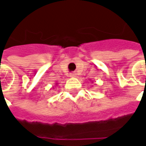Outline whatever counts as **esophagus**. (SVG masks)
<instances>
[{"label": "esophagus", "instance_id": "esophagus-1", "mask_svg": "<svg viewBox=\"0 0 146 146\" xmlns=\"http://www.w3.org/2000/svg\"><path fill=\"white\" fill-rule=\"evenodd\" d=\"M76 76V73H71L70 74V77H75Z\"/></svg>", "mask_w": 146, "mask_h": 146}]
</instances>
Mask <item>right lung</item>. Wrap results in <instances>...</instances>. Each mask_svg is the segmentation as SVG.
<instances>
[{"instance_id": "right-lung-1", "label": "right lung", "mask_w": 146, "mask_h": 146, "mask_svg": "<svg viewBox=\"0 0 146 146\" xmlns=\"http://www.w3.org/2000/svg\"><path fill=\"white\" fill-rule=\"evenodd\" d=\"M56 84V85H57V84Z\"/></svg>"}]
</instances>
